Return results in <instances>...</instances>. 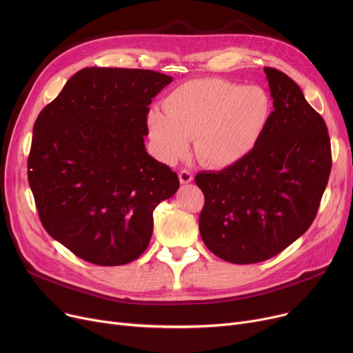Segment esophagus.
<instances>
[{
	"label": "esophagus",
	"mask_w": 353,
	"mask_h": 353,
	"mask_svg": "<svg viewBox=\"0 0 353 353\" xmlns=\"http://www.w3.org/2000/svg\"><path fill=\"white\" fill-rule=\"evenodd\" d=\"M179 180H180V183H183V184L192 183V181H193V174H192V172H189V170H181V172L179 173Z\"/></svg>",
	"instance_id": "esophagus-1"
}]
</instances>
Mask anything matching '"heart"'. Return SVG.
I'll list each match as a JSON object with an SVG mask.
<instances>
[{
	"label": "heart",
	"instance_id": "1",
	"mask_svg": "<svg viewBox=\"0 0 353 353\" xmlns=\"http://www.w3.org/2000/svg\"><path fill=\"white\" fill-rule=\"evenodd\" d=\"M163 108L147 114L148 136L163 161L186 154L189 139L194 137L199 160L226 169L248 159L262 141L272 117V99L262 87L209 77L176 87Z\"/></svg>",
	"mask_w": 353,
	"mask_h": 353
}]
</instances>
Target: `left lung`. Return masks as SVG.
<instances>
[{
    "instance_id": "obj_1",
    "label": "left lung",
    "mask_w": 353,
    "mask_h": 353,
    "mask_svg": "<svg viewBox=\"0 0 353 353\" xmlns=\"http://www.w3.org/2000/svg\"><path fill=\"white\" fill-rule=\"evenodd\" d=\"M273 99L254 152L220 172H201L199 229L208 249L236 265L268 261L312 225L332 169L330 139L319 113L285 72L265 67Z\"/></svg>"
}]
</instances>
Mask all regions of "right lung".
<instances>
[{"label":"right lung","mask_w":353,"mask_h":353,"mask_svg":"<svg viewBox=\"0 0 353 353\" xmlns=\"http://www.w3.org/2000/svg\"><path fill=\"white\" fill-rule=\"evenodd\" d=\"M173 81L152 70L87 67L35 120L28 183L47 233L99 266L136 261L153 210L179 177L145 152L148 105Z\"/></svg>","instance_id":"obj_1"}]
</instances>
